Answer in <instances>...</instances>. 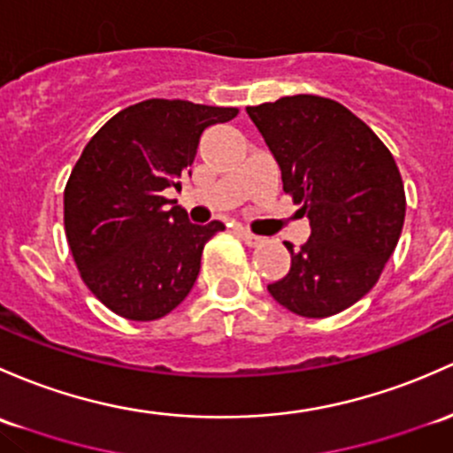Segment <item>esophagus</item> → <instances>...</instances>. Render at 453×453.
Masks as SVG:
<instances>
[{"label":"esophagus","mask_w":453,"mask_h":453,"mask_svg":"<svg viewBox=\"0 0 453 453\" xmlns=\"http://www.w3.org/2000/svg\"><path fill=\"white\" fill-rule=\"evenodd\" d=\"M241 239L245 241L250 247H258V245H263V242H265L263 236L254 234V232H250V230H242V227H241Z\"/></svg>","instance_id":"34e87169"}]
</instances>
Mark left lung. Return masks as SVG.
Returning a JSON list of instances; mask_svg holds the SVG:
<instances>
[{
    "mask_svg": "<svg viewBox=\"0 0 453 453\" xmlns=\"http://www.w3.org/2000/svg\"><path fill=\"white\" fill-rule=\"evenodd\" d=\"M282 171V188L311 221L290 271L269 293L308 319L363 299L397 247L406 217L402 175L388 147L354 112L319 95L247 106Z\"/></svg>",
    "mask_w": 453,
    "mask_h": 453,
    "instance_id": "1",
    "label": "left lung"
}]
</instances>
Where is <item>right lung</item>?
<instances>
[{"mask_svg": "<svg viewBox=\"0 0 453 453\" xmlns=\"http://www.w3.org/2000/svg\"><path fill=\"white\" fill-rule=\"evenodd\" d=\"M236 114L145 99L114 114L84 147L65 187L66 241L84 284L119 317L154 321L193 288L203 245L226 226H195L163 190L182 187L202 132Z\"/></svg>", "mask_w": 453, "mask_h": 453, "instance_id": "add662e5", "label": "right lung"}]
</instances>
